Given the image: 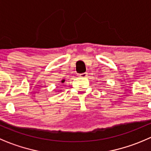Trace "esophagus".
<instances>
[{
  "label": "esophagus",
  "mask_w": 151,
  "mask_h": 151,
  "mask_svg": "<svg viewBox=\"0 0 151 151\" xmlns=\"http://www.w3.org/2000/svg\"><path fill=\"white\" fill-rule=\"evenodd\" d=\"M87 76H88V73H81L80 75H79V76L81 78H86Z\"/></svg>",
  "instance_id": "esophagus-1"
}]
</instances>
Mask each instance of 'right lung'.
<instances>
[{"label": "right lung", "instance_id": "obj_1", "mask_svg": "<svg viewBox=\"0 0 151 151\" xmlns=\"http://www.w3.org/2000/svg\"><path fill=\"white\" fill-rule=\"evenodd\" d=\"M65 82V80H62V83H64Z\"/></svg>", "mask_w": 151, "mask_h": 151}]
</instances>
